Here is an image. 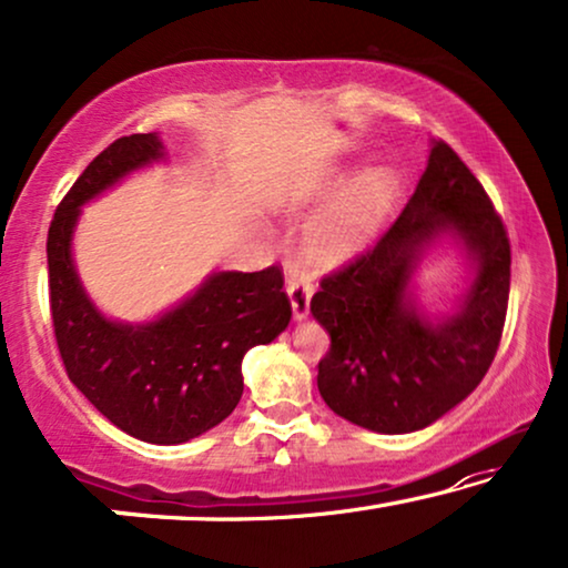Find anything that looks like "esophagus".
<instances>
[{"mask_svg": "<svg viewBox=\"0 0 568 568\" xmlns=\"http://www.w3.org/2000/svg\"><path fill=\"white\" fill-rule=\"evenodd\" d=\"M286 294H290L294 321H305L310 315V300L315 294V286L305 271L290 266V271H286Z\"/></svg>", "mask_w": 568, "mask_h": 568, "instance_id": "esophagus-1", "label": "esophagus"}]
</instances>
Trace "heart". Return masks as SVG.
Segmentation results:
<instances>
[{
    "mask_svg": "<svg viewBox=\"0 0 568 568\" xmlns=\"http://www.w3.org/2000/svg\"><path fill=\"white\" fill-rule=\"evenodd\" d=\"M395 196H398V175L393 168L375 165L362 170L310 227V255L323 263H338L364 251L385 224Z\"/></svg>",
    "mask_w": 568,
    "mask_h": 568,
    "instance_id": "obj_1",
    "label": "heart"
}]
</instances>
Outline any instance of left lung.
Segmentation results:
<instances>
[{
    "label": "left lung",
    "instance_id": "8db88e82",
    "mask_svg": "<svg viewBox=\"0 0 568 568\" xmlns=\"http://www.w3.org/2000/svg\"><path fill=\"white\" fill-rule=\"evenodd\" d=\"M450 240L469 261L453 314L429 316L415 297L423 255ZM509 237L484 185L445 142L398 220L375 247L325 276L310 313L328 331L317 390L362 429L408 434L476 390L499 348L509 302Z\"/></svg>",
    "mask_w": 568,
    "mask_h": 568
}]
</instances>
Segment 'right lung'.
Wrapping results in <instances>:
<instances>
[{
    "instance_id": "obj_1",
    "label": "right lung",
    "mask_w": 568,
    "mask_h": 568,
    "mask_svg": "<svg viewBox=\"0 0 568 568\" xmlns=\"http://www.w3.org/2000/svg\"><path fill=\"white\" fill-rule=\"evenodd\" d=\"M165 154L158 134L115 139L69 189L45 243L53 333L69 379L108 422L150 445H181L222 424L243 395V356L292 321L276 266L212 271L146 323L111 321L88 297L72 255L82 206Z\"/></svg>"
}]
</instances>
